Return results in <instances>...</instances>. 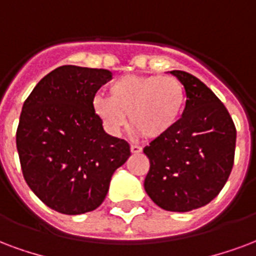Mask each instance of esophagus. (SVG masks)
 Wrapping results in <instances>:
<instances>
[{
  "label": "esophagus",
  "instance_id": "34e87169",
  "mask_svg": "<svg viewBox=\"0 0 256 256\" xmlns=\"http://www.w3.org/2000/svg\"><path fill=\"white\" fill-rule=\"evenodd\" d=\"M130 152L134 153V154H136V153H141L142 152V148L138 146V145H132V146H130Z\"/></svg>",
  "mask_w": 256,
  "mask_h": 256
}]
</instances>
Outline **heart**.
Masks as SVG:
<instances>
[{
    "label": "heart",
    "mask_w": 256,
    "mask_h": 256,
    "mask_svg": "<svg viewBox=\"0 0 256 256\" xmlns=\"http://www.w3.org/2000/svg\"><path fill=\"white\" fill-rule=\"evenodd\" d=\"M110 98L98 94L94 114L111 134L128 122L148 140L171 133L180 123L187 107L184 85L171 76H123L110 85Z\"/></svg>",
    "instance_id": "1"
}]
</instances>
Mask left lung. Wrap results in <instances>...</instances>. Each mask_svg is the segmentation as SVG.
<instances>
[{"label":"left lung","instance_id":"8db88e82","mask_svg":"<svg viewBox=\"0 0 256 256\" xmlns=\"http://www.w3.org/2000/svg\"><path fill=\"white\" fill-rule=\"evenodd\" d=\"M170 73L184 85L187 107L171 133L144 149L150 162L144 187L162 209L190 212L214 200L228 180L236 128L224 104L202 81L182 70Z\"/></svg>","mask_w":256,"mask_h":256}]
</instances>
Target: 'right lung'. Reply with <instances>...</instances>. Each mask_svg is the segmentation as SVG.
<instances>
[{"label": "right lung", "instance_id": "right-lung-1", "mask_svg": "<svg viewBox=\"0 0 256 256\" xmlns=\"http://www.w3.org/2000/svg\"><path fill=\"white\" fill-rule=\"evenodd\" d=\"M112 73L65 65L44 76L22 106L16 133L22 171L35 196L62 214L102 205L111 176L130 156L104 132L92 102Z\"/></svg>", "mask_w": 256, "mask_h": 256}]
</instances>
